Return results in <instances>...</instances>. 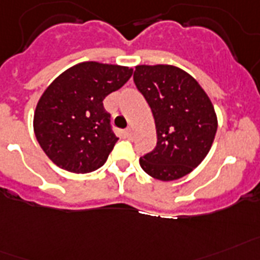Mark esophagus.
I'll list each match as a JSON object with an SVG mask.
<instances>
[{"instance_id": "1", "label": "esophagus", "mask_w": 260, "mask_h": 260, "mask_svg": "<svg viewBox=\"0 0 260 260\" xmlns=\"http://www.w3.org/2000/svg\"><path fill=\"white\" fill-rule=\"evenodd\" d=\"M125 134H126V137H127V138H132V137H133V128L132 127L126 128Z\"/></svg>"}]
</instances>
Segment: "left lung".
Wrapping results in <instances>:
<instances>
[{
  "instance_id": "8db88e82",
  "label": "left lung",
  "mask_w": 260,
  "mask_h": 260,
  "mask_svg": "<svg viewBox=\"0 0 260 260\" xmlns=\"http://www.w3.org/2000/svg\"><path fill=\"white\" fill-rule=\"evenodd\" d=\"M134 82L153 111L158 138L139 165L164 182L187 175L215 138L218 118L209 95L194 77L173 65L135 66Z\"/></svg>"
}]
</instances>
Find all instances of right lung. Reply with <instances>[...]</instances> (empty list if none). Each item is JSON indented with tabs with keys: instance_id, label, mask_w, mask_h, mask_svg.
Returning a JSON list of instances; mask_svg holds the SVG:
<instances>
[{
	"instance_id": "obj_1",
	"label": "right lung",
	"mask_w": 260,
	"mask_h": 260,
	"mask_svg": "<svg viewBox=\"0 0 260 260\" xmlns=\"http://www.w3.org/2000/svg\"><path fill=\"white\" fill-rule=\"evenodd\" d=\"M128 66L81 62L59 74L36 106L34 134L49 159L86 174L104 166L118 138L102 101L132 77Z\"/></svg>"
}]
</instances>
